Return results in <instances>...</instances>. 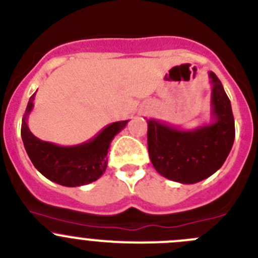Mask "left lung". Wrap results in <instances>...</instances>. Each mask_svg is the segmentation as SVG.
<instances>
[{
    "mask_svg": "<svg viewBox=\"0 0 258 258\" xmlns=\"http://www.w3.org/2000/svg\"><path fill=\"white\" fill-rule=\"evenodd\" d=\"M212 83V124L194 131L148 120V153L163 177L180 183H196L217 172L227 159L235 137L230 101L222 82L209 72Z\"/></svg>",
    "mask_w": 258,
    "mask_h": 258,
    "instance_id": "obj_1",
    "label": "left lung"
}]
</instances>
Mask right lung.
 Wrapping results in <instances>:
<instances>
[{"label": "right lung", "instance_id": "1", "mask_svg": "<svg viewBox=\"0 0 258 258\" xmlns=\"http://www.w3.org/2000/svg\"><path fill=\"white\" fill-rule=\"evenodd\" d=\"M35 94L29 100L21 124V138L34 167L48 180L67 187L87 185L101 177L107 167L110 143L129 120L111 122L82 144L57 146L36 138L29 129L28 116L34 107Z\"/></svg>", "mask_w": 258, "mask_h": 258}]
</instances>
